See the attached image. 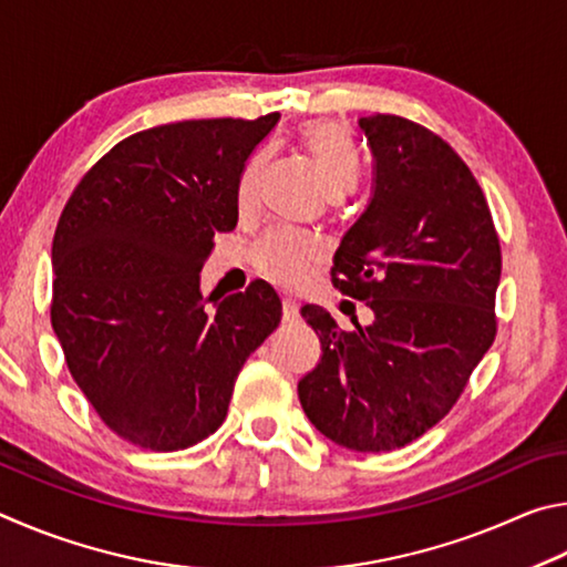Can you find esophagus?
Instances as JSON below:
<instances>
[{
    "label": "esophagus",
    "instance_id": "esophagus-1",
    "mask_svg": "<svg viewBox=\"0 0 567 567\" xmlns=\"http://www.w3.org/2000/svg\"><path fill=\"white\" fill-rule=\"evenodd\" d=\"M296 319H299V303H296V299H284V321Z\"/></svg>",
    "mask_w": 567,
    "mask_h": 567
}]
</instances>
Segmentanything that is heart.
Instances as JSON below:
<instances>
[{
	"label": "heart",
	"instance_id": "1",
	"mask_svg": "<svg viewBox=\"0 0 567 567\" xmlns=\"http://www.w3.org/2000/svg\"><path fill=\"white\" fill-rule=\"evenodd\" d=\"M301 138L303 144L309 146V152L319 158L331 194L343 196L353 192L361 176V164L359 154H355L351 138L346 136L343 128L333 122L316 118V122L303 124ZM264 162L266 154H256L251 162L246 164L241 178H238L236 196L241 208L254 206L256 202L258 178H261ZM316 256H319V248H316L311 238L293 234L289 228H271V231H266L258 238V244L254 248L256 266L261 268V274L284 286L301 284L303 278L309 276Z\"/></svg>",
	"mask_w": 567,
	"mask_h": 567
}]
</instances>
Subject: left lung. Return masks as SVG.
<instances>
[{
    "instance_id": "left-lung-1",
    "label": "left lung",
    "mask_w": 567,
    "mask_h": 567,
    "mask_svg": "<svg viewBox=\"0 0 567 567\" xmlns=\"http://www.w3.org/2000/svg\"><path fill=\"white\" fill-rule=\"evenodd\" d=\"M359 128L371 198L331 274L373 321L341 331L321 306H303L323 355L299 399L326 439L381 453L433 429L491 349L501 244L478 182L441 136L393 114L361 116Z\"/></svg>"
}]
</instances>
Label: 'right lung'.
Wrapping results in <instances>:
<instances>
[{"instance_id":"1","label":"right lung","mask_w":567,"mask_h":567,"mask_svg":"<svg viewBox=\"0 0 567 567\" xmlns=\"http://www.w3.org/2000/svg\"><path fill=\"white\" fill-rule=\"evenodd\" d=\"M281 114L192 118L124 138L92 166L52 244V326L109 429L182 451L224 423L234 381L281 321L266 281L214 311L198 289L214 236L238 221V178Z\"/></svg>"}]
</instances>
